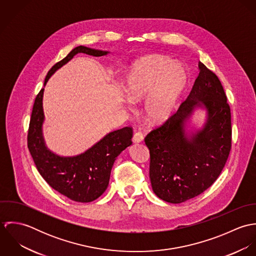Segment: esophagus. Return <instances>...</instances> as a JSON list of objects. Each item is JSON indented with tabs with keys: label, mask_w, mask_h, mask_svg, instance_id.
Wrapping results in <instances>:
<instances>
[{
	"label": "esophagus",
	"mask_w": 256,
	"mask_h": 256,
	"mask_svg": "<svg viewBox=\"0 0 256 256\" xmlns=\"http://www.w3.org/2000/svg\"><path fill=\"white\" fill-rule=\"evenodd\" d=\"M144 137H143V134L141 132H136L133 136V141L135 143H141L143 141Z\"/></svg>",
	"instance_id": "esophagus-1"
}]
</instances>
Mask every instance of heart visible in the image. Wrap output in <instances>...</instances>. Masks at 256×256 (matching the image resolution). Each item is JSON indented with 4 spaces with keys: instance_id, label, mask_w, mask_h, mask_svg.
Segmentation results:
<instances>
[{
    "instance_id": "obj_1",
    "label": "heart",
    "mask_w": 256,
    "mask_h": 256,
    "mask_svg": "<svg viewBox=\"0 0 256 256\" xmlns=\"http://www.w3.org/2000/svg\"><path fill=\"white\" fill-rule=\"evenodd\" d=\"M187 84V72L182 64L164 56H146L131 68L124 86L133 102L145 100L144 114L154 124L168 120L176 110Z\"/></svg>"
}]
</instances>
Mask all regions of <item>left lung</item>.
<instances>
[{"mask_svg":"<svg viewBox=\"0 0 256 256\" xmlns=\"http://www.w3.org/2000/svg\"><path fill=\"white\" fill-rule=\"evenodd\" d=\"M199 74L186 100L160 127L145 138L150 150V180L162 200L178 204L216 182L232 146L230 110L218 76L199 62ZM198 108L205 110L202 127L188 128Z\"/></svg>","mask_w":256,"mask_h":256,"instance_id":"obj_1","label":"left lung"}]
</instances>
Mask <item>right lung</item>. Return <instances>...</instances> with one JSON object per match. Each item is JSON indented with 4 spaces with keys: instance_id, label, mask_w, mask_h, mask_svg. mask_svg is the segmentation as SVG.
<instances>
[{
    "instance_id": "right-lung-1",
    "label": "right lung",
    "mask_w": 256,
    "mask_h": 256,
    "mask_svg": "<svg viewBox=\"0 0 256 256\" xmlns=\"http://www.w3.org/2000/svg\"><path fill=\"white\" fill-rule=\"evenodd\" d=\"M78 53L100 57L110 52L82 45L74 48L63 60L50 69L45 78L44 86L50 76ZM43 92L44 88L36 98L28 135V146L37 170L46 182L62 195L76 202H92L106 190L116 158L127 146L132 145L133 130L131 127H124L112 131L80 154L59 156L47 148L43 137Z\"/></svg>"
}]
</instances>
